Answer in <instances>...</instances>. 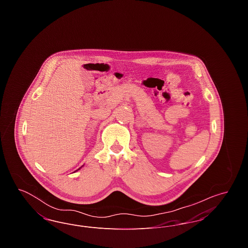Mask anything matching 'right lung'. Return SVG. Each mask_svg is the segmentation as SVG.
<instances>
[{
	"instance_id": "obj_1",
	"label": "right lung",
	"mask_w": 248,
	"mask_h": 248,
	"mask_svg": "<svg viewBox=\"0 0 248 248\" xmlns=\"http://www.w3.org/2000/svg\"><path fill=\"white\" fill-rule=\"evenodd\" d=\"M79 169H80V168H79ZM79 169H78V170H79ZM76 171H77V170H76Z\"/></svg>"
}]
</instances>
